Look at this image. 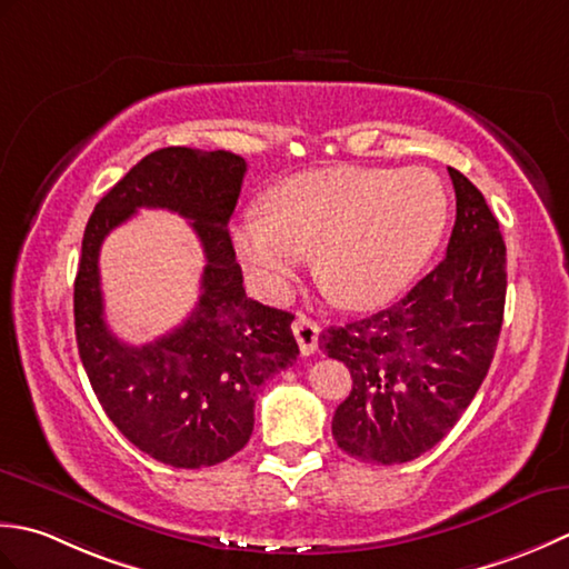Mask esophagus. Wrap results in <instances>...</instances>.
<instances>
[{
	"label": "esophagus",
	"mask_w": 569,
	"mask_h": 569,
	"mask_svg": "<svg viewBox=\"0 0 569 569\" xmlns=\"http://www.w3.org/2000/svg\"><path fill=\"white\" fill-rule=\"evenodd\" d=\"M292 331H295V339L299 343L301 356H311L319 349V331L321 329L315 319L299 315L292 323Z\"/></svg>",
	"instance_id": "obj_1"
}]
</instances>
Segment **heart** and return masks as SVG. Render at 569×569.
<instances>
[{
	"instance_id": "b5f03b06",
	"label": "heart",
	"mask_w": 569,
	"mask_h": 569,
	"mask_svg": "<svg viewBox=\"0 0 569 569\" xmlns=\"http://www.w3.org/2000/svg\"><path fill=\"white\" fill-rule=\"evenodd\" d=\"M447 216V189L432 171L333 167L277 183L264 211L242 213L230 238L264 299L287 297L317 254L319 282L339 305L373 309L430 260Z\"/></svg>"
}]
</instances>
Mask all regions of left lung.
Returning a JSON list of instances; mask_svg holds the SVG:
<instances>
[{
  "label": "left lung",
  "instance_id": "1",
  "mask_svg": "<svg viewBox=\"0 0 569 569\" xmlns=\"http://www.w3.org/2000/svg\"><path fill=\"white\" fill-rule=\"evenodd\" d=\"M457 220L445 260L398 305L329 327L319 346L351 370L333 412L346 455L405 463L432 449L477 396L493 361L506 305V242L481 191L449 167Z\"/></svg>",
  "mask_w": 569,
  "mask_h": 569
}]
</instances>
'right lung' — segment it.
I'll return each mask as SVG.
<instances>
[{
	"mask_svg": "<svg viewBox=\"0 0 569 569\" xmlns=\"http://www.w3.org/2000/svg\"><path fill=\"white\" fill-rule=\"evenodd\" d=\"M246 171V159L223 149H157L102 196L86 226L73 289L80 361L112 425L177 469L213 467L246 447L254 390L299 356L295 317L250 299L242 287L228 220ZM137 207H167L191 219L207 254L202 295L188 321L144 347L107 329L97 268L101 240Z\"/></svg>",
	"mask_w": 569,
	"mask_h": 569,
	"instance_id": "obj_1",
	"label": "right lung"
}]
</instances>
